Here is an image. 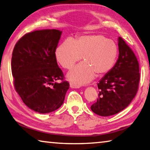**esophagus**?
<instances>
[{
  "instance_id": "34e87169",
  "label": "esophagus",
  "mask_w": 150,
  "mask_h": 150,
  "mask_svg": "<svg viewBox=\"0 0 150 150\" xmlns=\"http://www.w3.org/2000/svg\"><path fill=\"white\" fill-rule=\"evenodd\" d=\"M70 87L73 88H79V86L77 85H75V83H70Z\"/></svg>"
}]
</instances>
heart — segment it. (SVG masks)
I'll use <instances>...</instances> for the list:
<instances>
[{
	"label": "heart",
	"instance_id": "1",
	"mask_svg": "<svg viewBox=\"0 0 150 150\" xmlns=\"http://www.w3.org/2000/svg\"><path fill=\"white\" fill-rule=\"evenodd\" d=\"M118 47L115 41L103 35H84L73 40L66 39L55 50V57L63 68L71 69L82 58L84 62L69 73L68 79L75 85L86 84L94 76L110 72L115 65Z\"/></svg>",
	"mask_w": 150,
	"mask_h": 150
}]
</instances>
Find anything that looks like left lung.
I'll return each instance as SVG.
<instances>
[{"mask_svg":"<svg viewBox=\"0 0 150 150\" xmlns=\"http://www.w3.org/2000/svg\"><path fill=\"white\" fill-rule=\"evenodd\" d=\"M119 56L115 65L98 83L97 101L91 105L93 112L108 116L124 110L135 97L140 73L135 54L121 37L118 38Z\"/></svg>","mask_w":150,"mask_h":150,"instance_id":"obj_1","label":"left lung"}]
</instances>
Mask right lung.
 Returning <instances> with one entry per match:
<instances>
[{"label":"right lung","mask_w":150,"mask_h":150,"mask_svg":"<svg viewBox=\"0 0 150 150\" xmlns=\"http://www.w3.org/2000/svg\"><path fill=\"white\" fill-rule=\"evenodd\" d=\"M61 34L62 31L55 29L27 33L16 42L12 52L15 90L25 105L40 113L59 108L69 88L55 57ZM58 80L62 81L57 83Z\"/></svg>","instance_id":"obj_1"}]
</instances>
